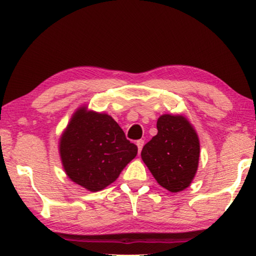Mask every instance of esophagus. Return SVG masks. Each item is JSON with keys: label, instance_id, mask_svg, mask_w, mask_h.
<instances>
[{"label": "esophagus", "instance_id": "esophagus-1", "mask_svg": "<svg viewBox=\"0 0 256 256\" xmlns=\"http://www.w3.org/2000/svg\"><path fill=\"white\" fill-rule=\"evenodd\" d=\"M136 146H138V152H141L143 146H144V141H143V140H138V141H136Z\"/></svg>", "mask_w": 256, "mask_h": 256}]
</instances>
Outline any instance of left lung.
Instances as JSON below:
<instances>
[{
  "instance_id": "1",
  "label": "left lung",
  "mask_w": 256,
  "mask_h": 256,
  "mask_svg": "<svg viewBox=\"0 0 256 256\" xmlns=\"http://www.w3.org/2000/svg\"><path fill=\"white\" fill-rule=\"evenodd\" d=\"M200 144L194 126L184 115L163 114L157 135L143 146L141 157L160 186L180 192L197 174Z\"/></svg>"
}]
</instances>
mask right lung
Returning a JSON list of instances; mask_svg holds the SVG:
<instances>
[{"mask_svg":"<svg viewBox=\"0 0 256 256\" xmlns=\"http://www.w3.org/2000/svg\"><path fill=\"white\" fill-rule=\"evenodd\" d=\"M59 155L70 180L96 192L116 180L138 155V146L126 138L110 115L84 104L73 113L59 138Z\"/></svg>","mask_w":256,"mask_h":256,"instance_id":"1","label":"right lung"}]
</instances>
